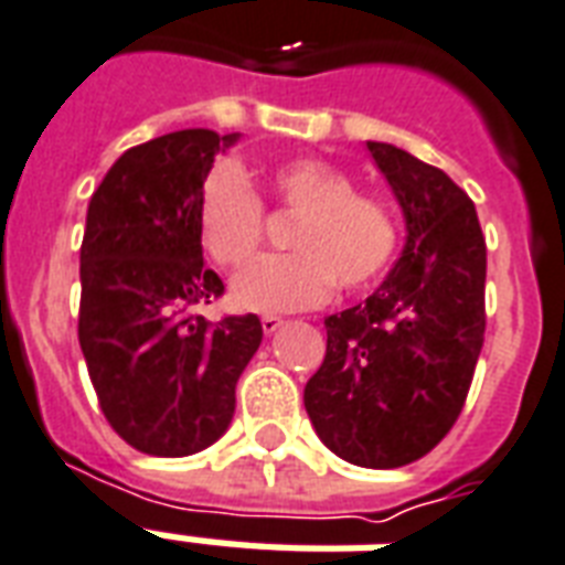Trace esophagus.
<instances>
[{"instance_id": "1", "label": "esophagus", "mask_w": 565, "mask_h": 565, "mask_svg": "<svg viewBox=\"0 0 565 565\" xmlns=\"http://www.w3.org/2000/svg\"><path fill=\"white\" fill-rule=\"evenodd\" d=\"M260 326H264L266 334H275V331L284 326V320H281V317H264V320H260Z\"/></svg>"}]
</instances>
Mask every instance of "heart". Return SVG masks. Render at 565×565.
I'll return each instance as SVG.
<instances>
[{
	"label": "heart",
	"mask_w": 565,
	"mask_h": 565,
	"mask_svg": "<svg viewBox=\"0 0 565 565\" xmlns=\"http://www.w3.org/2000/svg\"><path fill=\"white\" fill-rule=\"evenodd\" d=\"M269 186L296 210L290 254H266L231 281L239 311L287 313L313 308L331 296L361 290L385 273L397 252V222L382 201L359 195L340 168L313 157L287 159L273 168ZM198 236L222 266H239L264 236V210L239 168L218 166L198 198Z\"/></svg>",
	"instance_id": "heart-1"
}]
</instances>
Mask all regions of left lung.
Segmentation results:
<instances>
[{
  "label": "left lung",
  "mask_w": 565,
  "mask_h": 565,
  "mask_svg": "<svg viewBox=\"0 0 565 565\" xmlns=\"http://www.w3.org/2000/svg\"><path fill=\"white\" fill-rule=\"evenodd\" d=\"M367 150L397 198L406 243L364 305L326 320V359L305 408L331 454L399 468L450 433L486 331V243L473 201L387 141Z\"/></svg>",
  "instance_id": "left-lung-1"
}]
</instances>
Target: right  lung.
<instances>
[{
    "label": "right lung",
    "instance_id": "obj_1",
    "mask_svg": "<svg viewBox=\"0 0 565 565\" xmlns=\"http://www.w3.org/2000/svg\"><path fill=\"white\" fill-rule=\"evenodd\" d=\"M239 132L178 129L120 153L85 215L79 347L100 408L127 445L192 456L225 436L236 382L264 340L254 313H192L225 284L204 264L198 198Z\"/></svg>",
    "mask_w": 565,
    "mask_h": 565
}]
</instances>
